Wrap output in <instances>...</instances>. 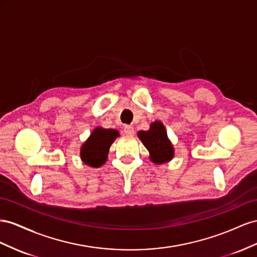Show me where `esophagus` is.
<instances>
[{
    "label": "esophagus",
    "mask_w": 257,
    "mask_h": 257,
    "mask_svg": "<svg viewBox=\"0 0 257 257\" xmlns=\"http://www.w3.org/2000/svg\"><path fill=\"white\" fill-rule=\"evenodd\" d=\"M123 134L126 136H134L135 135V129L133 126H129V124H126V126L123 127Z\"/></svg>",
    "instance_id": "obj_1"
}]
</instances>
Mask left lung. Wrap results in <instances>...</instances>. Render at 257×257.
I'll return each mask as SVG.
<instances>
[{"instance_id":"8db88e82","label":"left lung","mask_w":257,"mask_h":257,"mask_svg":"<svg viewBox=\"0 0 257 257\" xmlns=\"http://www.w3.org/2000/svg\"><path fill=\"white\" fill-rule=\"evenodd\" d=\"M138 137L150 152V158L154 164H165L173 158L174 149L161 121L152 122L150 129L139 131Z\"/></svg>"}]
</instances>
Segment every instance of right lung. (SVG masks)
Segmentation results:
<instances>
[{
	"label": "right lung",
	"instance_id": "right-lung-1",
	"mask_svg": "<svg viewBox=\"0 0 257 257\" xmlns=\"http://www.w3.org/2000/svg\"><path fill=\"white\" fill-rule=\"evenodd\" d=\"M118 136V131L115 129L97 127L80 149V158L83 163L93 168L105 164L109 146Z\"/></svg>",
	"mask_w": 257,
	"mask_h": 257
}]
</instances>
